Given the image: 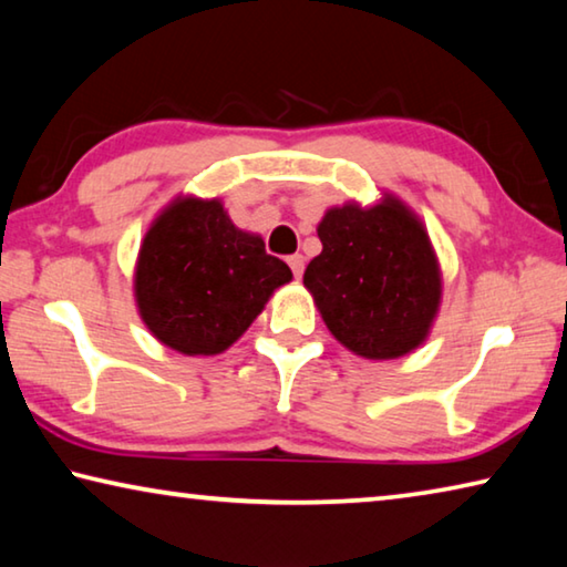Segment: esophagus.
<instances>
[{
	"mask_svg": "<svg viewBox=\"0 0 567 567\" xmlns=\"http://www.w3.org/2000/svg\"><path fill=\"white\" fill-rule=\"evenodd\" d=\"M287 265H290L292 275L297 277V280H300L302 272H305V257L302 255H290V257H287Z\"/></svg>",
	"mask_w": 567,
	"mask_h": 567,
	"instance_id": "1",
	"label": "esophagus"
}]
</instances>
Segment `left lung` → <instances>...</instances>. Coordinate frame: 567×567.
<instances>
[{
	"label": "left lung",
	"mask_w": 567,
	"mask_h": 567,
	"mask_svg": "<svg viewBox=\"0 0 567 567\" xmlns=\"http://www.w3.org/2000/svg\"><path fill=\"white\" fill-rule=\"evenodd\" d=\"M322 252L302 282L332 338L364 360H398L430 338L443 272L422 219L392 192L375 205L330 207Z\"/></svg>",
	"instance_id": "left-lung-1"
}]
</instances>
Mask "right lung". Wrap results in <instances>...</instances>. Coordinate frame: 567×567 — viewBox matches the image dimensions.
<instances>
[{
    "instance_id": "obj_1",
    "label": "right lung",
    "mask_w": 567,
    "mask_h": 567,
    "mask_svg": "<svg viewBox=\"0 0 567 567\" xmlns=\"http://www.w3.org/2000/svg\"><path fill=\"white\" fill-rule=\"evenodd\" d=\"M290 280V267L239 229L223 199L177 195L147 227L132 287L147 330L195 358L235 344Z\"/></svg>"
}]
</instances>
